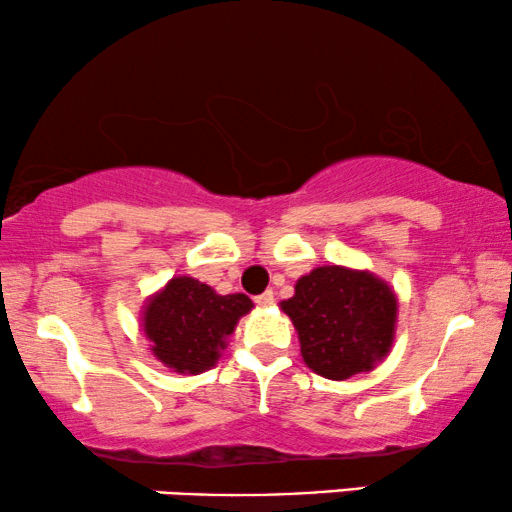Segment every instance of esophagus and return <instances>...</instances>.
Returning a JSON list of instances; mask_svg holds the SVG:
<instances>
[{"instance_id": "esophagus-1", "label": "esophagus", "mask_w": 512, "mask_h": 512, "mask_svg": "<svg viewBox=\"0 0 512 512\" xmlns=\"http://www.w3.org/2000/svg\"><path fill=\"white\" fill-rule=\"evenodd\" d=\"M272 303H275V296H272V291H265V294L256 296V305H261V308H270Z\"/></svg>"}]
</instances>
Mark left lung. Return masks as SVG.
<instances>
[{
	"mask_svg": "<svg viewBox=\"0 0 512 512\" xmlns=\"http://www.w3.org/2000/svg\"><path fill=\"white\" fill-rule=\"evenodd\" d=\"M280 308L298 331L303 362L331 381L371 371L393 345L397 296L369 270H310Z\"/></svg>",
	"mask_w": 512,
	"mask_h": 512,
	"instance_id": "1",
	"label": "left lung"
}]
</instances>
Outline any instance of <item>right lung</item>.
Returning a JSON list of instances; mask_svg holds the SVG:
<instances>
[{
  "label": "right lung",
  "mask_w": 512,
  "mask_h": 512,
  "mask_svg": "<svg viewBox=\"0 0 512 512\" xmlns=\"http://www.w3.org/2000/svg\"><path fill=\"white\" fill-rule=\"evenodd\" d=\"M254 308L244 294H216L195 277H174L143 308L152 355L178 374H202L221 357L225 338Z\"/></svg>",
  "instance_id": "obj_1"
}]
</instances>
